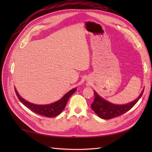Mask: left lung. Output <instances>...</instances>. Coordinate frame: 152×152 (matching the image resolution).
Masks as SVG:
<instances>
[{
	"label": "left lung",
	"mask_w": 152,
	"mask_h": 152,
	"mask_svg": "<svg viewBox=\"0 0 152 152\" xmlns=\"http://www.w3.org/2000/svg\"><path fill=\"white\" fill-rule=\"evenodd\" d=\"M144 89L136 99L132 102L124 104H117L108 102L103 98L95 91H94V100L91 104V108L97 115L103 119H111L120 116L132 108L141 98Z\"/></svg>",
	"instance_id": "left-lung-1"
}]
</instances>
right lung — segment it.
I'll return each instance as SVG.
<instances>
[{"label":"right lung","instance_id":"1","mask_svg":"<svg viewBox=\"0 0 152 152\" xmlns=\"http://www.w3.org/2000/svg\"><path fill=\"white\" fill-rule=\"evenodd\" d=\"M15 90L18 98L26 108H28L37 114L40 115L47 117H54L59 115L63 112V110L65 109L68 99L77 91V87L69 91L60 99L54 103L47 104H37L30 103L24 98H23L18 93L16 88H15Z\"/></svg>","mask_w":152,"mask_h":152}]
</instances>
